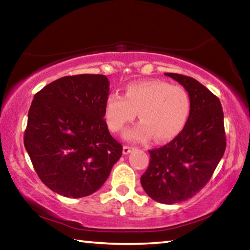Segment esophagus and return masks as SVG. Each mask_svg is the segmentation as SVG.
Wrapping results in <instances>:
<instances>
[{
	"instance_id": "obj_1",
	"label": "esophagus",
	"mask_w": 250,
	"mask_h": 250,
	"mask_svg": "<svg viewBox=\"0 0 250 250\" xmlns=\"http://www.w3.org/2000/svg\"><path fill=\"white\" fill-rule=\"evenodd\" d=\"M132 149H133V147L128 146H125L124 149H122V152H124V154H129Z\"/></svg>"
}]
</instances>
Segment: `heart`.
Here are the masks:
<instances>
[{
    "instance_id": "1",
    "label": "heart",
    "mask_w": 250,
    "mask_h": 250,
    "mask_svg": "<svg viewBox=\"0 0 250 250\" xmlns=\"http://www.w3.org/2000/svg\"><path fill=\"white\" fill-rule=\"evenodd\" d=\"M191 97L181 84L153 79L131 83L125 96L110 94L105 99L104 116L109 129L119 132L139 113L141 122L125 132L132 141H146L154 135L158 142L174 139L188 120Z\"/></svg>"
}]
</instances>
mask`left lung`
I'll list each match as a JSON object with an SVG mask.
<instances>
[{
	"instance_id": "8db88e82",
	"label": "left lung",
	"mask_w": 250,
	"mask_h": 250,
	"mask_svg": "<svg viewBox=\"0 0 250 250\" xmlns=\"http://www.w3.org/2000/svg\"><path fill=\"white\" fill-rule=\"evenodd\" d=\"M186 88L191 113L181 133L167 145L150 150L141 185L152 200L175 204L188 200L210 180L226 149L224 112L216 96L188 76L166 73Z\"/></svg>"
}]
</instances>
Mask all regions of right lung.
<instances>
[{
	"label": "right lung",
	"mask_w": 250,
	"mask_h": 250,
	"mask_svg": "<svg viewBox=\"0 0 250 250\" xmlns=\"http://www.w3.org/2000/svg\"><path fill=\"white\" fill-rule=\"evenodd\" d=\"M104 75L66 76L34 96L24 146L41 181L66 197L101 188L122 154L104 121Z\"/></svg>",
	"instance_id": "1"
}]
</instances>
